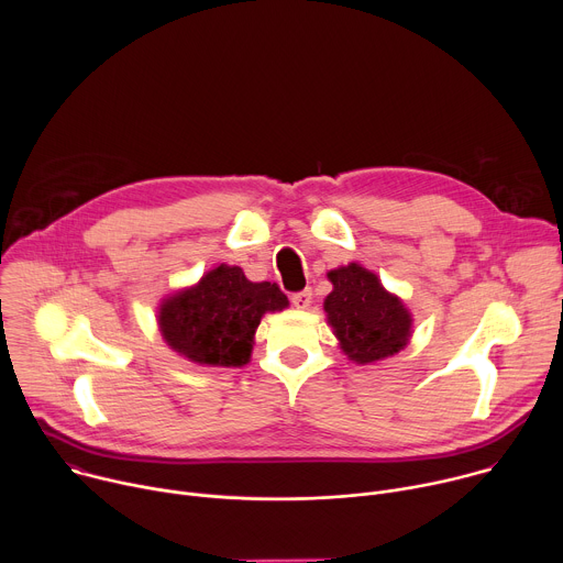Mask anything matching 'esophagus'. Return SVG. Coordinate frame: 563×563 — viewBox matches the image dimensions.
<instances>
[{
	"label": "esophagus",
	"instance_id": "esophagus-1",
	"mask_svg": "<svg viewBox=\"0 0 563 563\" xmlns=\"http://www.w3.org/2000/svg\"><path fill=\"white\" fill-rule=\"evenodd\" d=\"M291 302L296 309H307L309 302H311V289H302V291H296L291 296Z\"/></svg>",
	"mask_w": 563,
	"mask_h": 563
}]
</instances>
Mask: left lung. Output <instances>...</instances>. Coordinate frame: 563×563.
I'll use <instances>...</instances> for the list:
<instances>
[{
	"label": "left lung",
	"instance_id": "obj_1",
	"mask_svg": "<svg viewBox=\"0 0 563 563\" xmlns=\"http://www.w3.org/2000/svg\"><path fill=\"white\" fill-rule=\"evenodd\" d=\"M334 289L325 298L332 325L345 356L358 365L383 361L404 350L412 336V316L389 294L376 274L350 263L328 274Z\"/></svg>",
	"mask_w": 563,
	"mask_h": 563
}]
</instances>
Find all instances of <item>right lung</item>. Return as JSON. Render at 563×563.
I'll return each instance as SVG.
<instances>
[{
    "instance_id": "add662e5",
    "label": "right lung",
    "mask_w": 563,
    "mask_h": 563,
    "mask_svg": "<svg viewBox=\"0 0 563 563\" xmlns=\"http://www.w3.org/2000/svg\"><path fill=\"white\" fill-rule=\"evenodd\" d=\"M289 305L276 283H252L240 267L220 265L198 285L163 300L157 325L180 356L209 367L247 365L267 311Z\"/></svg>"
}]
</instances>
